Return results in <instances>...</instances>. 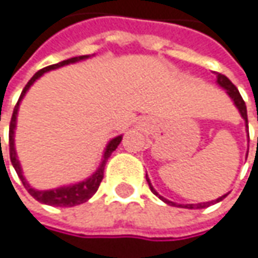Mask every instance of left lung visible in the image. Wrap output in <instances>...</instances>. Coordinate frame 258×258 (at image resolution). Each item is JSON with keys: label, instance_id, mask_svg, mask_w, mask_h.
I'll use <instances>...</instances> for the list:
<instances>
[{"label": "left lung", "instance_id": "8db88e82", "mask_svg": "<svg viewBox=\"0 0 258 258\" xmlns=\"http://www.w3.org/2000/svg\"><path fill=\"white\" fill-rule=\"evenodd\" d=\"M216 83L219 84L223 90H226L228 96H229V98H231V100L234 102V105L236 106L238 112L241 114L242 119L245 121V128H247V131H248L247 106H245V102H244V100H242V98H241V95H239L238 89L235 87L234 84H232V82H231V80H229L226 76H223V74H220V73H216ZM248 139H250V136H248ZM146 181H147L149 187H150V189H152V192H153L155 196H158V197H159L163 203H166V205H169V206H175V207H182V209H205V207H209V206L212 205V203H219V202H222V200H223V199L228 196V194H223V196H222V197H219V199H216V200H213V202H206V203H197V205H178V203H174V202H171V200H168V199L162 197L159 192L153 188V185H152V182H150V179H149L147 174H146Z\"/></svg>", "mask_w": 258, "mask_h": 258}]
</instances>
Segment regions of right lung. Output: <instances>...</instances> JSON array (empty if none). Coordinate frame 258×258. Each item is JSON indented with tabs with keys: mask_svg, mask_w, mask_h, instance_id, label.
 Listing matches in <instances>:
<instances>
[{
	"mask_svg": "<svg viewBox=\"0 0 258 258\" xmlns=\"http://www.w3.org/2000/svg\"><path fill=\"white\" fill-rule=\"evenodd\" d=\"M90 58V55H82V56H74V58H70L66 61H61L58 64H53V66H48L45 69L39 70L38 73L29 80V83L26 84V87L23 89L19 102L13 111V116H11V121H10V159L11 163L16 169V172L19 175V178L22 179L24 188L29 191V194L36 199L39 203H43V205L48 206H55V207H73V206H79L82 203H86L89 199H92V196L98 191L99 185H100V181L103 179V169H105V165L109 159V156L112 155L115 149L119 146L121 140H122V136H116L112 140H109V143L106 144L105 150H103V155H102V162L98 166V169L87 176L86 179L80 181V182H76V184H70V185H62V187H56L52 189H36L33 188L29 181L24 178L23 169H22V165H20V160L17 158V152H16V144H14V134H16V127H17V114H19V108H20V102L23 100L26 96L27 90L32 87V84L35 83L38 79H40L45 73L48 71H52V70L61 69L64 66H69V64H74V62H80ZM1 140V139H0Z\"/></svg>",
	"mask_w": 258,
	"mask_h": 258,
	"instance_id": "right-lung-1",
	"label": "right lung"
}]
</instances>
